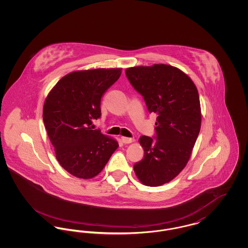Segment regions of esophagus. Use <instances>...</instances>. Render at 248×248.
Here are the masks:
<instances>
[{
	"label": "esophagus",
	"mask_w": 248,
	"mask_h": 248,
	"mask_svg": "<svg viewBox=\"0 0 248 248\" xmlns=\"http://www.w3.org/2000/svg\"><path fill=\"white\" fill-rule=\"evenodd\" d=\"M122 141H123V143H124V144H129V143H132V142H134V139H131V138H125V137H123V138H122Z\"/></svg>",
	"instance_id": "obj_1"
}]
</instances>
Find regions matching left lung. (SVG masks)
Listing matches in <instances>:
<instances>
[{"instance_id": "8db88e82", "label": "left lung", "mask_w": 248, "mask_h": 248, "mask_svg": "<svg viewBox=\"0 0 248 248\" xmlns=\"http://www.w3.org/2000/svg\"><path fill=\"white\" fill-rule=\"evenodd\" d=\"M125 74L149 112L157 115L156 140L140 138L144 158L134 171L142 184L158 187L177 177L190 158L202 122L198 90L186 73L170 65L132 67Z\"/></svg>"}]
</instances>
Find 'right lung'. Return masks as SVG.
<instances>
[{"label":"right lung","instance_id":"1","mask_svg":"<svg viewBox=\"0 0 248 248\" xmlns=\"http://www.w3.org/2000/svg\"><path fill=\"white\" fill-rule=\"evenodd\" d=\"M122 69H94L62 77L45 101L43 119L60 165L74 177L89 179L104 168L118 142L93 130L100 101Z\"/></svg>","mask_w":248,"mask_h":248}]
</instances>
